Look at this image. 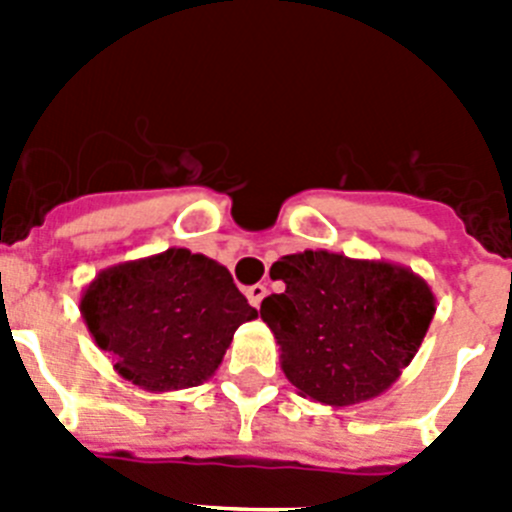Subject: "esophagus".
<instances>
[{
  "label": "esophagus",
  "mask_w": 512,
  "mask_h": 512,
  "mask_svg": "<svg viewBox=\"0 0 512 512\" xmlns=\"http://www.w3.org/2000/svg\"><path fill=\"white\" fill-rule=\"evenodd\" d=\"M246 297L253 307H259L266 297V287L264 284H253V287L246 289Z\"/></svg>",
  "instance_id": "1"
}]
</instances>
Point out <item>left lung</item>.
Returning a JSON list of instances; mask_svg holds the SVG:
<instances>
[{
  "instance_id": "left-lung-1",
  "label": "left lung",
  "mask_w": 512,
  "mask_h": 512,
  "mask_svg": "<svg viewBox=\"0 0 512 512\" xmlns=\"http://www.w3.org/2000/svg\"><path fill=\"white\" fill-rule=\"evenodd\" d=\"M261 320L302 397L346 408L382 395L418 354L436 312L431 287L405 266L305 251L282 256Z\"/></svg>"
}]
</instances>
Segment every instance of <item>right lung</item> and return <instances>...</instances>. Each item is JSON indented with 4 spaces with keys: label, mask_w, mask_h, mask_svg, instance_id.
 Returning a JSON list of instances; mask_svg holds the SVG:
<instances>
[{
    "label": "right lung",
    "mask_w": 512,
    "mask_h": 512,
    "mask_svg": "<svg viewBox=\"0 0 512 512\" xmlns=\"http://www.w3.org/2000/svg\"><path fill=\"white\" fill-rule=\"evenodd\" d=\"M79 307L115 372L148 392L207 382L238 325L259 315L223 264L187 248L99 271Z\"/></svg>",
    "instance_id": "right-lung-1"
}]
</instances>
